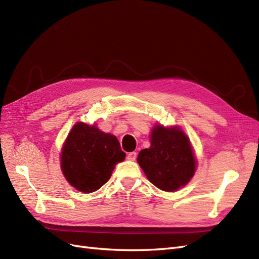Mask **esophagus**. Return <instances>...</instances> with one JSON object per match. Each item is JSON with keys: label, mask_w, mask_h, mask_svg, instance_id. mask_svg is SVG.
Here are the masks:
<instances>
[{"label": "esophagus", "mask_w": 259, "mask_h": 259, "mask_svg": "<svg viewBox=\"0 0 259 259\" xmlns=\"http://www.w3.org/2000/svg\"><path fill=\"white\" fill-rule=\"evenodd\" d=\"M136 158H137V153H136V152H130V153L127 154V159H128L130 161H135Z\"/></svg>", "instance_id": "obj_1"}]
</instances>
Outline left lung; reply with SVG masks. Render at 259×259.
I'll list each match as a JSON object with an SVG mask.
<instances>
[{"instance_id": "obj_1", "label": "left lung", "mask_w": 259, "mask_h": 259, "mask_svg": "<svg viewBox=\"0 0 259 259\" xmlns=\"http://www.w3.org/2000/svg\"><path fill=\"white\" fill-rule=\"evenodd\" d=\"M150 144L137 156V163L149 182L167 192L177 191L190 182L197 169V160L190 139L182 128L155 124Z\"/></svg>"}]
</instances>
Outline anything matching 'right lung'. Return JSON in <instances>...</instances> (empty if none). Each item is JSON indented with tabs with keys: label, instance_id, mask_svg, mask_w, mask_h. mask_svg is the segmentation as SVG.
Wrapping results in <instances>:
<instances>
[{
	"label": "right lung",
	"instance_id": "right-lung-1",
	"mask_svg": "<svg viewBox=\"0 0 259 259\" xmlns=\"http://www.w3.org/2000/svg\"><path fill=\"white\" fill-rule=\"evenodd\" d=\"M125 155L114 135L100 131L95 123L77 122L61 148V171L76 190L91 193L110 179L115 165L124 161Z\"/></svg>",
	"mask_w": 259,
	"mask_h": 259
}]
</instances>
